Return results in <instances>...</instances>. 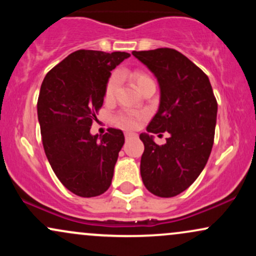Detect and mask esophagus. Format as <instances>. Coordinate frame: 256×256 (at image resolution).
Here are the masks:
<instances>
[{
	"label": "esophagus",
	"instance_id": "34e87169",
	"mask_svg": "<svg viewBox=\"0 0 256 256\" xmlns=\"http://www.w3.org/2000/svg\"><path fill=\"white\" fill-rule=\"evenodd\" d=\"M134 137H137L136 134H131V132H126V134H125V140H131V138H134Z\"/></svg>",
	"mask_w": 256,
	"mask_h": 256
}]
</instances>
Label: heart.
<instances>
[{
	"instance_id": "obj_1",
	"label": "heart",
	"mask_w": 256,
	"mask_h": 256,
	"mask_svg": "<svg viewBox=\"0 0 256 256\" xmlns=\"http://www.w3.org/2000/svg\"><path fill=\"white\" fill-rule=\"evenodd\" d=\"M132 79H134V82L136 83L138 90L142 89V88L148 83L154 82L148 74H146V73L143 72H138V71L132 73ZM119 82H120L119 73L118 72L112 73L110 77L108 78L107 83H106V88H104L106 100H112L114 98L116 88H118L119 85ZM143 119H144V114L138 113V112H134V110H124L116 114V118H114V122H116V124L120 126V128H130V130H132V128H136Z\"/></svg>"
}]
</instances>
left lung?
Here are the masks:
<instances>
[{
  "label": "left lung",
  "mask_w": 256,
  "mask_h": 256,
  "mask_svg": "<svg viewBox=\"0 0 256 256\" xmlns=\"http://www.w3.org/2000/svg\"><path fill=\"white\" fill-rule=\"evenodd\" d=\"M132 55L154 73L160 85V106L146 131L170 134L162 146L148 134H140L144 144L140 176L155 196L173 198L186 190L207 164L218 104L207 74L176 49L132 52Z\"/></svg>",
  "instance_id": "obj_1"
}]
</instances>
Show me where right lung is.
I'll return each mask as SVG.
<instances>
[{"mask_svg":"<svg viewBox=\"0 0 256 256\" xmlns=\"http://www.w3.org/2000/svg\"><path fill=\"white\" fill-rule=\"evenodd\" d=\"M128 52L80 49L46 73L37 102L43 148L58 180L80 198L107 192L125 142L122 130L90 134L110 71Z\"/></svg>","mask_w":256,"mask_h":256,"instance_id":"1","label":"right lung"}]
</instances>
